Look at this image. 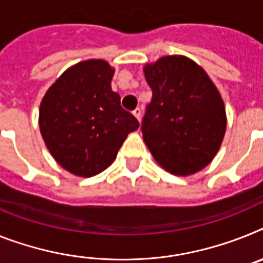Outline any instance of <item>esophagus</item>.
I'll list each match as a JSON object with an SVG mask.
<instances>
[{
	"instance_id": "obj_1",
	"label": "esophagus",
	"mask_w": 263,
	"mask_h": 263,
	"mask_svg": "<svg viewBox=\"0 0 263 263\" xmlns=\"http://www.w3.org/2000/svg\"><path fill=\"white\" fill-rule=\"evenodd\" d=\"M132 114H134V116H135L138 120H140V118H142V109H140V108H136V109H134V111H132Z\"/></svg>"
}]
</instances>
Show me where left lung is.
<instances>
[{"label":"left lung","instance_id":"left-lung-1","mask_svg":"<svg viewBox=\"0 0 263 263\" xmlns=\"http://www.w3.org/2000/svg\"><path fill=\"white\" fill-rule=\"evenodd\" d=\"M152 99L145 107L142 134L152 156L175 175H190L217 155L226 111L219 92L196 63L165 56L144 68Z\"/></svg>","mask_w":263,"mask_h":263}]
</instances>
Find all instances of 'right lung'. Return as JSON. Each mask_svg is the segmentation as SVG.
Returning <instances> with one entry per match:
<instances>
[{
    "mask_svg": "<svg viewBox=\"0 0 263 263\" xmlns=\"http://www.w3.org/2000/svg\"><path fill=\"white\" fill-rule=\"evenodd\" d=\"M115 70L104 60L70 67L40 105V131L56 162L79 176H93L114 162L139 121L111 88Z\"/></svg>",
    "mask_w": 263,
    "mask_h": 263,
    "instance_id": "add662e5",
    "label": "right lung"
}]
</instances>
